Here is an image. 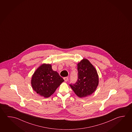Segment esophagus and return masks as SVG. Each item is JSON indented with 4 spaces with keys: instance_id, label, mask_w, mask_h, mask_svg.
<instances>
[{
    "instance_id": "obj_1",
    "label": "esophagus",
    "mask_w": 132,
    "mask_h": 132,
    "mask_svg": "<svg viewBox=\"0 0 132 132\" xmlns=\"http://www.w3.org/2000/svg\"><path fill=\"white\" fill-rule=\"evenodd\" d=\"M64 80H65V81L67 82L68 80V78L67 77H64Z\"/></svg>"
}]
</instances>
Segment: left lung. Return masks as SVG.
<instances>
[{"mask_svg": "<svg viewBox=\"0 0 132 132\" xmlns=\"http://www.w3.org/2000/svg\"><path fill=\"white\" fill-rule=\"evenodd\" d=\"M78 79L75 84L70 86L79 98H84L93 94L98 85V76L95 68L86 59L77 64Z\"/></svg>", "mask_w": 132, "mask_h": 132, "instance_id": "obj_1", "label": "left lung"}]
</instances>
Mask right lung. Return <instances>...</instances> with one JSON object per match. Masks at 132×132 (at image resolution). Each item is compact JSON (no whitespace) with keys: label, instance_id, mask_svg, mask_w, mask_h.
Returning <instances> with one entry per match:
<instances>
[{"label":"right lung","instance_id":"obj_1","mask_svg":"<svg viewBox=\"0 0 132 132\" xmlns=\"http://www.w3.org/2000/svg\"><path fill=\"white\" fill-rule=\"evenodd\" d=\"M64 81L52 65L43 64L36 70L31 77V85L34 91L41 96L48 98Z\"/></svg>","mask_w":132,"mask_h":132}]
</instances>
